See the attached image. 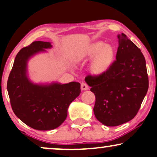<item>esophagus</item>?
<instances>
[{
    "label": "esophagus",
    "instance_id": "1",
    "mask_svg": "<svg viewBox=\"0 0 157 157\" xmlns=\"http://www.w3.org/2000/svg\"><path fill=\"white\" fill-rule=\"evenodd\" d=\"M89 89V86L85 82L81 83V90H87Z\"/></svg>",
    "mask_w": 157,
    "mask_h": 157
}]
</instances>
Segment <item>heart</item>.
<instances>
[{
  "instance_id": "1",
  "label": "heart",
  "mask_w": 157,
  "mask_h": 157,
  "mask_svg": "<svg viewBox=\"0 0 157 157\" xmlns=\"http://www.w3.org/2000/svg\"><path fill=\"white\" fill-rule=\"evenodd\" d=\"M89 72L93 76L105 74L111 67L116 58V49L112 44L102 41L91 44L77 57L79 61L91 59Z\"/></svg>"
}]
</instances>
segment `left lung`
Here are the masks:
<instances>
[{"instance_id":"8db88e82","label":"left lung","mask_w":157,"mask_h":157,"mask_svg":"<svg viewBox=\"0 0 157 157\" xmlns=\"http://www.w3.org/2000/svg\"><path fill=\"white\" fill-rule=\"evenodd\" d=\"M116 60L100 76L85 80L95 94V118L106 126H117L132 120L149 88L146 60L141 50L126 34L118 35Z\"/></svg>"}]
</instances>
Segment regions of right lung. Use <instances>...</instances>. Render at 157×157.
<instances>
[{
    "instance_id": "right-lung-1",
    "label": "right lung",
    "mask_w": 157,
    "mask_h": 157,
    "mask_svg": "<svg viewBox=\"0 0 157 157\" xmlns=\"http://www.w3.org/2000/svg\"><path fill=\"white\" fill-rule=\"evenodd\" d=\"M52 46L47 41H33L18 52L8 79L7 90L12 110L31 128L52 130L65 121L70 103L80 94V84L52 82L34 84L27 75V63L35 54Z\"/></svg>"
}]
</instances>
